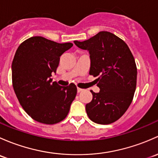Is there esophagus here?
Instances as JSON below:
<instances>
[{
	"label": "esophagus",
	"mask_w": 158,
	"mask_h": 158,
	"mask_svg": "<svg viewBox=\"0 0 158 158\" xmlns=\"http://www.w3.org/2000/svg\"><path fill=\"white\" fill-rule=\"evenodd\" d=\"M83 90H84V89H82V88H80V87H77V92H78V93L81 92V91H83Z\"/></svg>",
	"instance_id": "esophagus-1"
}]
</instances>
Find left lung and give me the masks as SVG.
<instances>
[{
    "mask_svg": "<svg viewBox=\"0 0 158 158\" xmlns=\"http://www.w3.org/2000/svg\"><path fill=\"white\" fill-rule=\"evenodd\" d=\"M74 44L90 53L89 74L96 79L100 92H90L92 100L86 104L91 121L111 124L122 117L133 100L137 83V67L127 44L118 36L102 31L84 42Z\"/></svg>",
    "mask_w": 158,
    "mask_h": 158,
    "instance_id": "obj_1",
    "label": "left lung"
}]
</instances>
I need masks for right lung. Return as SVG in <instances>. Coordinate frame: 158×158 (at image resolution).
I'll return each instance as SVG.
<instances>
[{
	"instance_id": "right-lung-1",
	"label": "right lung",
	"mask_w": 158,
	"mask_h": 158,
	"mask_svg": "<svg viewBox=\"0 0 158 158\" xmlns=\"http://www.w3.org/2000/svg\"><path fill=\"white\" fill-rule=\"evenodd\" d=\"M71 43H58L33 36L19 45L12 62V84L23 109L39 123L53 125L66 118L77 94L73 83L62 87L52 82L60 56Z\"/></svg>"
}]
</instances>
